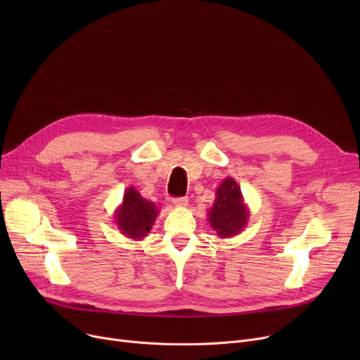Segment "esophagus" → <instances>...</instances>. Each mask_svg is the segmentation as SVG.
Returning <instances> with one entry per match:
<instances>
[{"instance_id": "esophagus-1", "label": "esophagus", "mask_w": 360, "mask_h": 360, "mask_svg": "<svg viewBox=\"0 0 360 360\" xmlns=\"http://www.w3.org/2000/svg\"><path fill=\"white\" fill-rule=\"evenodd\" d=\"M172 202H174V205H175V207H186V204H188V197L174 198V200H172Z\"/></svg>"}]
</instances>
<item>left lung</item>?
<instances>
[{"mask_svg": "<svg viewBox=\"0 0 360 360\" xmlns=\"http://www.w3.org/2000/svg\"><path fill=\"white\" fill-rule=\"evenodd\" d=\"M207 214L219 238H232L248 224L250 209L243 201L240 186L232 176H226L217 186L216 200Z\"/></svg>", "mask_w": 360, "mask_h": 360, "instance_id": "8db88e82", "label": "left lung"}]
</instances>
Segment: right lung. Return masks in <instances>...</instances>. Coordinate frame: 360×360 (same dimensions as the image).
Segmentation results:
<instances>
[{
	"mask_svg": "<svg viewBox=\"0 0 360 360\" xmlns=\"http://www.w3.org/2000/svg\"><path fill=\"white\" fill-rule=\"evenodd\" d=\"M159 212L153 201L143 198L134 186H129L125 190L122 202L117 207L113 219L124 236L141 240L151 231Z\"/></svg>",
	"mask_w": 360,
	"mask_h": 360,
	"instance_id": "add662e5",
	"label": "right lung"
}]
</instances>
